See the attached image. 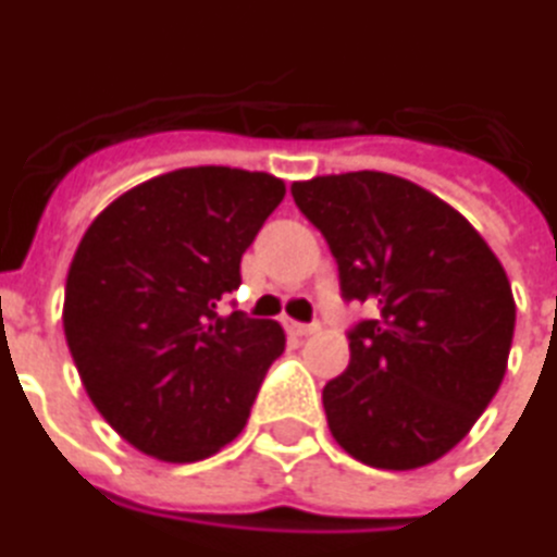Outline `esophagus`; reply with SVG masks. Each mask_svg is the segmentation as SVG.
Returning <instances> with one entry per match:
<instances>
[{
	"mask_svg": "<svg viewBox=\"0 0 557 557\" xmlns=\"http://www.w3.org/2000/svg\"><path fill=\"white\" fill-rule=\"evenodd\" d=\"M286 330L292 335H312L318 326L315 324H300V321H286Z\"/></svg>",
	"mask_w": 557,
	"mask_h": 557,
	"instance_id": "obj_1",
	"label": "esophagus"
}]
</instances>
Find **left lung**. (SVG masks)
I'll return each mask as SVG.
<instances>
[{"label": "left lung", "instance_id": "8db88e82", "mask_svg": "<svg viewBox=\"0 0 557 557\" xmlns=\"http://www.w3.org/2000/svg\"><path fill=\"white\" fill-rule=\"evenodd\" d=\"M338 265L350 364L324 385L333 438L380 470H414L465 438L494 400L515 338L505 269L461 212L385 172L292 184Z\"/></svg>", "mask_w": 557, "mask_h": 557}]
</instances>
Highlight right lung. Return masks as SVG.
I'll list each match as a JSON object with an SVG mask.
<instances>
[{"mask_svg":"<svg viewBox=\"0 0 557 557\" xmlns=\"http://www.w3.org/2000/svg\"><path fill=\"white\" fill-rule=\"evenodd\" d=\"M286 186L198 165L151 177L99 212L66 277L63 333L110 426L146 456L201 461L250 418L286 335L222 300Z\"/></svg>","mask_w":557,"mask_h":557,"instance_id":"right-lung-1","label":"right lung"}]
</instances>
